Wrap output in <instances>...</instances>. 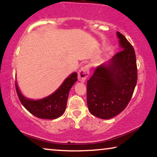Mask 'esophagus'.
I'll list each match as a JSON object with an SVG mask.
<instances>
[{
	"label": "esophagus",
	"mask_w": 157,
	"mask_h": 157,
	"mask_svg": "<svg viewBox=\"0 0 157 157\" xmlns=\"http://www.w3.org/2000/svg\"><path fill=\"white\" fill-rule=\"evenodd\" d=\"M90 75L89 67L88 66H85L82 68H81L78 72V79L81 82H85L86 79L88 78Z\"/></svg>",
	"instance_id": "34e87169"
}]
</instances>
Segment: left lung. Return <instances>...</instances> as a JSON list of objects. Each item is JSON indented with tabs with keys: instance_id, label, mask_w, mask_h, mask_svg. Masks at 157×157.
<instances>
[{
	"instance_id": "obj_1",
	"label": "left lung",
	"mask_w": 157,
	"mask_h": 157,
	"mask_svg": "<svg viewBox=\"0 0 157 157\" xmlns=\"http://www.w3.org/2000/svg\"><path fill=\"white\" fill-rule=\"evenodd\" d=\"M116 35L120 51L99 65L87 84L89 111L103 120L114 117L125 109L137 81L134 48L122 33L117 31Z\"/></svg>"
}]
</instances>
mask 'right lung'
<instances>
[{"mask_svg":"<svg viewBox=\"0 0 157 157\" xmlns=\"http://www.w3.org/2000/svg\"><path fill=\"white\" fill-rule=\"evenodd\" d=\"M77 80L78 74L72 72L53 93L39 100H32L24 96L17 82H15V87L20 101L28 112L38 118L54 120L59 117L65 112L70 90Z\"/></svg>","mask_w":157,"mask_h":157,"instance_id":"add662e5","label":"right lung"}]
</instances>
